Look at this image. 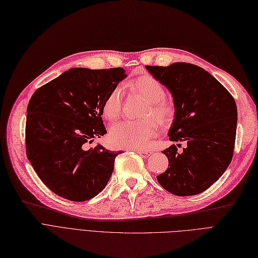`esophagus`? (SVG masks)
Listing matches in <instances>:
<instances>
[{
  "label": "esophagus",
  "mask_w": 258,
  "mask_h": 258,
  "mask_svg": "<svg viewBox=\"0 0 258 258\" xmlns=\"http://www.w3.org/2000/svg\"><path fill=\"white\" fill-rule=\"evenodd\" d=\"M134 152H136L137 154H139V155H141V156H143V157H149V156L152 155V152L145 151V150H135Z\"/></svg>",
  "instance_id": "34e87169"
}]
</instances>
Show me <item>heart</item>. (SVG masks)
Instances as JSON below:
<instances>
[{
  "label": "heart",
  "instance_id": "1",
  "mask_svg": "<svg viewBox=\"0 0 258 258\" xmlns=\"http://www.w3.org/2000/svg\"><path fill=\"white\" fill-rule=\"evenodd\" d=\"M149 101L144 117H154L162 124L169 122L173 116L172 106L163 101L165 89L163 85L150 75L137 78L127 84ZM123 108V89L121 86L114 87L106 96L102 111L107 120H116L121 115ZM158 133V124L154 119L143 121L124 120L116 123L109 130L108 140L111 145L119 149H144L151 139Z\"/></svg>",
  "mask_w": 258,
  "mask_h": 258
}]
</instances>
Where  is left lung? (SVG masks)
Returning a JSON list of instances; mask_svg holds the SVG:
<instances>
[{
    "instance_id": "obj_1",
    "label": "left lung",
    "mask_w": 258,
    "mask_h": 258,
    "mask_svg": "<svg viewBox=\"0 0 258 258\" xmlns=\"http://www.w3.org/2000/svg\"><path fill=\"white\" fill-rule=\"evenodd\" d=\"M145 69L173 96L175 119L170 140L186 142L181 153L175 144L162 152L170 167L157 180L177 196L204 192L218 180L232 160L237 126L235 100L197 65L177 62L170 66L145 65Z\"/></svg>"
}]
</instances>
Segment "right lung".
I'll list each match as a JSON object with an SVG mask.
<instances>
[{"instance_id": "right-lung-1", "label": "right lung", "mask_w": 258, "mask_h": 258, "mask_svg": "<svg viewBox=\"0 0 258 258\" xmlns=\"http://www.w3.org/2000/svg\"><path fill=\"white\" fill-rule=\"evenodd\" d=\"M125 77L121 67H75L32 95L27 106L26 155L54 194L79 203L95 197L107 184L122 152L100 144L88 149V143L106 134L103 102Z\"/></svg>"}]
</instances>
